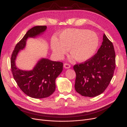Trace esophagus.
Returning a JSON list of instances; mask_svg holds the SVG:
<instances>
[{"instance_id":"obj_1","label":"esophagus","mask_w":127,"mask_h":127,"mask_svg":"<svg viewBox=\"0 0 127 127\" xmlns=\"http://www.w3.org/2000/svg\"><path fill=\"white\" fill-rule=\"evenodd\" d=\"M70 64H68V63H65L64 64V68H67V69H68V68H69L70 67Z\"/></svg>"}]
</instances>
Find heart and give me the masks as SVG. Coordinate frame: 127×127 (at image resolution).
I'll return each mask as SVG.
<instances>
[{
	"instance_id": "heart-1",
	"label": "heart",
	"mask_w": 127,
	"mask_h": 127,
	"mask_svg": "<svg viewBox=\"0 0 127 127\" xmlns=\"http://www.w3.org/2000/svg\"><path fill=\"white\" fill-rule=\"evenodd\" d=\"M99 37L96 33L82 29H67L59 35V40L51 38L50 47L55 57L61 60L68 49L73 58L78 62H83L91 58L99 45Z\"/></svg>"
}]
</instances>
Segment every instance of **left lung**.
Here are the masks:
<instances>
[{
	"label": "left lung",
	"mask_w": 127,
	"mask_h": 127,
	"mask_svg": "<svg viewBox=\"0 0 127 127\" xmlns=\"http://www.w3.org/2000/svg\"><path fill=\"white\" fill-rule=\"evenodd\" d=\"M115 65L114 46L104 34L102 45L96 54L84 62L74 66L76 92L89 97L101 94L111 81Z\"/></svg>",
	"instance_id": "8db88e82"
}]
</instances>
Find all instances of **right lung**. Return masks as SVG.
<instances>
[{
  "label": "right lung",
  "mask_w": 127,
  "mask_h": 127,
  "mask_svg": "<svg viewBox=\"0 0 127 127\" xmlns=\"http://www.w3.org/2000/svg\"><path fill=\"white\" fill-rule=\"evenodd\" d=\"M46 26H37L26 33L15 46L11 58L12 74L19 88L28 96L33 98H44L52 94L56 89V79L63 70V64L43 58L38 61L31 70H23L15 65L18 53L26 46L28 37H35L46 29Z\"/></svg>",
  "instance_id": "add662e5"
}]
</instances>
